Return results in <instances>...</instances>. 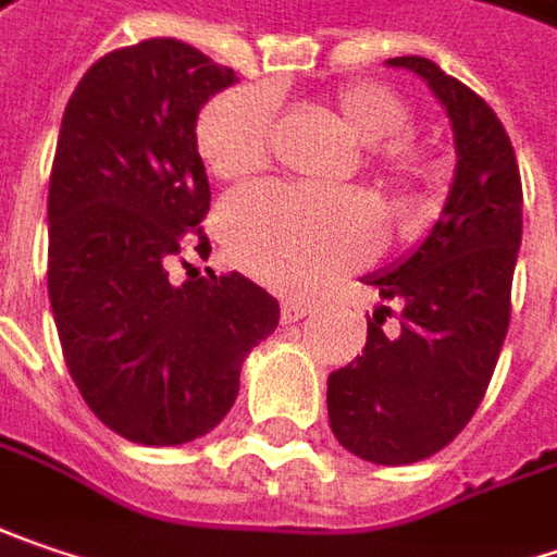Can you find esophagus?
Returning a JSON list of instances; mask_svg holds the SVG:
<instances>
[{"label": "esophagus", "mask_w": 557, "mask_h": 557, "mask_svg": "<svg viewBox=\"0 0 557 557\" xmlns=\"http://www.w3.org/2000/svg\"><path fill=\"white\" fill-rule=\"evenodd\" d=\"M307 313H310V304H304V300H282V322L285 325L304 320Z\"/></svg>", "instance_id": "1"}]
</instances>
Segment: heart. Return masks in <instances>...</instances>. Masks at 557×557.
I'll return each mask as SVG.
<instances>
[{"label":"heart","instance_id":"heart-1","mask_svg":"<svg viewBox=\"0 0 557 557\" xmlns=\"http://www.w3.org/2000/svg\"><path fill=\"white\" fill-rule=\"evenodd\" d=\"M338 112L357 137L385 144L375 153L379 178L410 190L426 178V162L395 140L410 125V109L379 84H348L335 94ZM272 134V99L237 87L209 102L197 122V150L212 175L232 182L263 169ZM222 237L237 265L285 292H307L363 263L375 247L373 209L354 194H322L292 184H257L222 207Z\"/></svg>","mask_w":557,"mask_h":557}]
</instances>
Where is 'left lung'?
Returning a JSON list of instances; mask_svg holds the SVG:
<instances>
[{
    "label": "left lung",
    "mask_w": 557,
    "mask_h": 557,
    "mask_svg": "<svg viewBox=\"0 0 557 557\" xmlns=\"http://www.w3.org/2000/svg\"><path fill=\"white\" fill-rule=\"evenodd\" d=\"M385 65L420 74L455 131V182L426 240L367 275L392 307L367 317V348L329 375V426L350 455L385 467L442 451L488 388L511 322L523 190L511 137L458 77L423 55Z\"/></svg>",
    "instance_id": "8db88e82"
}]
</instances>
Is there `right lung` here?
Listing matches in <instances>:
<instances>
[{"mask_svg":"<svg viewBox=\"0 0 557 557\" xmlns=\"http://www.w3.org/2000/svg\"><path fill=\"white\" fill-rule=\"evenodd\" d=\"M235 84L190 42L115 49L71 94L49 175V304L87 407L137 445H184L237 398L278 300L240 272L172 282L209 244L197 115ZM187 265V263H184Z\"/></svg>","mask_w":557,"mask_h":557,"instance_id":"1","label":"right lung"}]
</instances>
